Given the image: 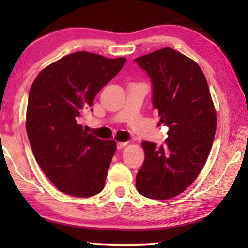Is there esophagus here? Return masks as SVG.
Returning <instances> with one entry per match:
<instances>
[{
    "instance_id": "1",
    "label": "esophagus",
    "mask_w": 248,
    "mask_h": 248,
    "mask_svg": "<svg viewBox=\"0 0 248 248\" xmlns=\"http://www.w3.org/2000/svg\"><path fill=\"white\" fill-rule=\"evenodd\" d=\"M127 144H128V142H118V143H117V149H118V150L123 149Z\"/></svg>"
}]
</instances>
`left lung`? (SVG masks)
Masks as SVG:
<instances>
[{
    "mask_svg": "<svg viewBox=\"0 0 248 248\" xmlns=\"http://www.w3.org/2000/svg\"><path fill=\"white\" fill-rule=\"evenodd\" d=\"M152 83V103L169 127L164 144L142 142L145 158L136 185L142 196L165 200L182 194L198 177L211 150L217 115L200 66L165 47L134 59Z\"/></svg>",
    "mask_w": 248,
    "mask_h": 248,
    "instance_id": "obj_1",
    "label": "left lung"
}]
</instances>
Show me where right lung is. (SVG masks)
<instances>
[{"label":"right lung","instance_id":"right-lung-1","mask_svg":"<svg viewBox=\"0 0 248 248\" xmlns=\"http://www.w3.org/2000/svg\"><path fill=\"white\" fill-rule=\"evenodd\" d=\"M125 61L74 52L45 68L32 83L26 114L29 143L46 176L64 194L86 198L103 190L116 142L87 133L78 120Z\"/></svg>","mask_w":248,"mask_h":248}]
</instances>
